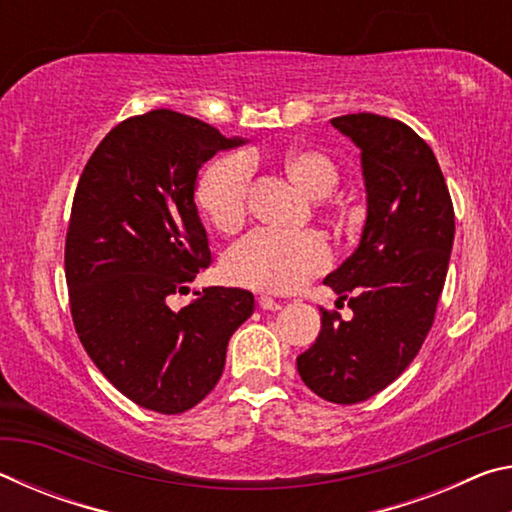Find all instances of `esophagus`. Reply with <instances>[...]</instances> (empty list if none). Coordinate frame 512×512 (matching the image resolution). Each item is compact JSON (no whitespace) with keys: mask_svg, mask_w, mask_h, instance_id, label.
Masks as SVG:
<instances>
[{"mask_svg":"<svg viewBox=\"0 0 512 512\" xmlns=\"http://www.w3.org/2000/svg\"><path fill=\"white\" fill-rule=\"evenodd\" d=\"M257 305L262 307V309H266V311H275V309L282 307V302L271 298V296H259V298H257Z\"/></svg>","mask_w":512,"mask_h":512,"instance_id":"1","label":"esophagus"}]
</instances>
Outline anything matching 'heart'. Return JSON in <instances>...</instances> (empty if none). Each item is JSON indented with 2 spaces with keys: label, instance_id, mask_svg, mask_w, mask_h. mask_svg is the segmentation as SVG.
Returning <instances> with one entry per match:
<instances>
[{
  "label": "heart",
  "instance_id": "b5f03b06",
  "mask_svg": "<svg viewBox=\"0 0 512 512\" xmlns=\"http://www.w3.org/2000/svg\"><path fill=\"white\" fill-rule=\"evenodd\" d=\"M255 155L232 153L212 162L198 180L196 198L216 230L237 232L246 223ZM282 169L300 192L325 198L339 185L334 160L316 149L284 153ZM329 266V248L318 232L255 230L225 257V275L239 287L291 293Z\"/></svg>",
  "mask_w": 512,
  "mask_h": 512
}]
</instances>
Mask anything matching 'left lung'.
<instances>
[{
    "mask_svg": "<svg viewBox=\"0 0 512 512\" xmlns=\"http://www.w3.org/2000/svg\"><path fill=\"white\" fill-rule=\"evenodd\" d=\"M332 126L361 149L368 216L359 248L325 277L352 318L320 309L298 372L318 397L357 404L384 391L420 352L454 244V205L429 144L402 121L357 112Z\"/></svg>",
    "mask_w": 512,
    "mask_h": 512,
    "instance_id": "obj_1",
    "label": "left lung"
}]
</instances>
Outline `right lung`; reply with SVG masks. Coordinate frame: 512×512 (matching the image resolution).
Returning <instances> with one entry per match:
<instances>
[{"instance_id":"right-lung-1","label":"right lung","mask_w":512,"mask_h":512,"mask_svg":"<svg viewBox=\"0 0 512 512\" xmlns=\"http://www.w3.org/2000/svg\"><path fill=\"white\" fill-rule=\"evenodd\" d=\"M228 140L173 110L128 117L103 137L76 185L65 239L69 309L85 352L142 409L185 413L221 379L250 291L210 287L169 298L212 262L194 203L198 171Z\"/></svg>"}]
</instances>
